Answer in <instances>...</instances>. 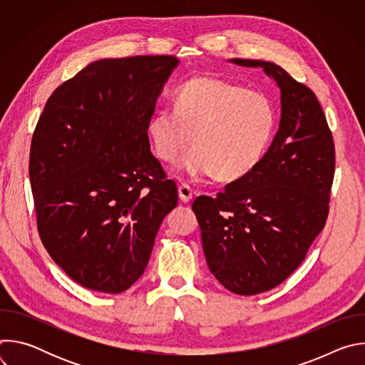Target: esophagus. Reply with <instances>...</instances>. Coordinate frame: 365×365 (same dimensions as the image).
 Returning <instances> with one entry per match:
<instances>
[{
  "label": "esophagus",
  "instance_id": "1",
  "mask_svg": "<svg viewBox=\"0 0 365 365\" xmlns=\"http://www.w3.org/2000/svg\"><path fill=\"white\" fill-rule=\"evenodd\" d=\"M178 192H179V197H180L182 202H190L192 197H193V189L186 183H182L179 186Z\"/></svg>",
  "mask_w": 365,
  "mask_h": 365
}]
</instances>
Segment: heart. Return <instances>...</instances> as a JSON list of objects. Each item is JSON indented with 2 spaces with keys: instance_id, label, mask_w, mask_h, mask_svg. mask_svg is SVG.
Listing matches in <instances>:
<instances>
[{
  "instance_id": "obj_1",
  "label": "heart",
  "mask_w": 365,
  "mask_h": 365,
  "mask_svg": "<svg viewBox=\"0 0 365 365\" xmlns=\"http://www.w3.org/2000/svg\"><path fill=\"white\" fill-rule=\"evenodd\" d=\"M272 99L257 91L214 76H195L182 83L175 107L155 113L147 133L155 155L175 162L193 138V148L179 162L190 176L215 175L234 182L250 175L276 130Z\"/></svg>"
}]
</instances>
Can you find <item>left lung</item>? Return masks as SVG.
Instances as JSON below:
<instances>
[{"label":"left lung","instance_id":"8db88e82","mask_svg":"<svg viewBox=\"0 0 365 365\" xmlns=\"http://www.w3.org/2000/svg\"><path fill=\"white\" fill-rule=\"evenodd\" d=\"M263 68L282 92L279 131L262 162L217 197L197 196L207 267L230 292L251 296L283 283L324 230L335 172V145L310 88L273 62L231 59Z\"/></svg>","mask_w":365,"mask_h":365}]
</instances>
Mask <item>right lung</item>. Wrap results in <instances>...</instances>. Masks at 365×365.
Masks as SVG:
<instances>
[{"label":"right lung","mask_w":365,"mask_h":365,"mask_svg":"<svg viewBox=\"0 0 365 365\" xmlns=\"http://www.w3.org/2000/svg\"><path fill=\"white\" fill-rule=\"evenodd\" d=\"M175 56L101 59L47 99L30 147L40 240L81 286L121 293L144 273L178 187L147 124Z\"/></svg>","instance_id":"1"}]
</instances>
